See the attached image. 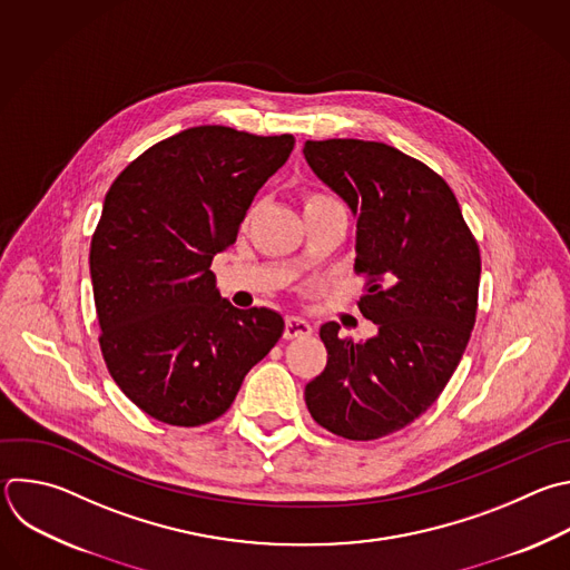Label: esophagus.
Here are the masks:
<instances>
[{"instance_id": "obj_1", "label": "esophagus", "mask_w": 570, "mask_h": 570, "mask_svg": "<svg viewBox=\"0 0 570 570\" xmlns=\"http://www.w3.org/2000/svg\"><path fill=\"white\" fill-rule=\"evenodd\" d=\"M313 333V326L302 320V317H286V326H284V337L286 340H297V337H306Z\"/></svg>"}]
</instances>
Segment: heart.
I'll return each mask as SVG.
<instances>
[{"mask_svg":"<svg viewBox=\"0 0 570 570\" xmlns=\"http://www.w3.org/2000/svg\"><path fill=\"white\" fill-rule=\"evenodd\" d=\"M324 206H337V202L324 193H317V189H306L304 193V210H315Z\"/></svg>","mask_w":570,"mask_h":570,"instance_id":"1","label":"heart"}]
</instances>
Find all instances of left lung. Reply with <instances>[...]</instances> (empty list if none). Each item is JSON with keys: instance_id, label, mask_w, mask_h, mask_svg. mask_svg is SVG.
Returning a JSON list of instances; mask_svg holds the SVG:
<instances>
[{"instance_id": "1", "label": "left lung", "mask_w": 570, "mask_h": 570, "mask_svg": "<svg viewBox=\"0 0 570 570\" xmlns=\"http://www.w3.org/2000/svg\"><path fill=\"white\" fill-rule=\"evenodd\" d=\"M311 169L357 217L360 313L366 342L326 322L328 360L304 390L317 425L348 441L394 434L441 396L459 366L479 306L481 255L452 187L401 149L357 138L306 140Z\"/></svg>"}]
</instances>
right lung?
Listing matches in <instances>:
<instances>
[{"instance_id":"right-lung-1","label":"right lung","mask_w":570,"mask_h":570,"mask_svg":"<svg viewBox=\"0 0 570 570\" xmlns=\"http://www.w3.org/2000/svg\"><path fill=\"white\" fill-rule=\"evenodd\" d=\"M293 145L291 134L189 127L111 183L89 250L98 342L114 383L147 416L176 428L219 419L282 337V315L222 299L210 266Z\"/></svg>"}]
</instances>
